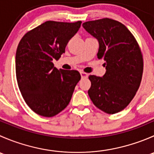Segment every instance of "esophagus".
<instances>
[{"mask_svg": "<svg viewBox=\"0 0 154 154\" xmlns=\"http://www.w3.org/2000/svg\"><path fill=\"white\" fill-rule=\"evenodd\" d=\"M80 75H81L82 78H87V77H88V74L83 72V71H81V72H80Z\"/></svg>", "mask_w": 154, "mask_h": 154, "instance_id": "obj_1", "label": "esophagus"}]
</instances>
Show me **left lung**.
<instances>
[{"label": "left lung", "instance_id": "1", "mask_svg": "<svg viewBox=\"0 0 154 154\" xmlns=\"http://www.w3.org/2000/svg\"><path fill=\"white\" fill-rule=\"evenodd\" d=\"M83 27L99 42L97 58L105 61L102 77L90 75L88 94L94 106L108 114L121 112L130 103L142 81L143 58L137 41L119 21H89Z\"/></svg>", "mask_w": 154, "mask_h": 154}]
</instances>
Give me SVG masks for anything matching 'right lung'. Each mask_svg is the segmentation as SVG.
Returning a JSON list of instances; mask_svg holds the SVG:
<instances>
[{"instance_id": "right-lung-1", "label": "right lung", "mask_w": 154, "mask_h": 154, "mask_svg": "<svg viewBox=\"0 0 154 154\" xmlns=\"http://www.w3.org/2000/svg\"><path fill=\"white\" fill-rule=\"evenodd\" d=\"M81 23L48 21L27 32L18 44L15 55L18 88L26 103L39 116L53 117L63 111L81 78L76 70H58L53 63L65 53Z\"/></svg>"}]
</instances>
